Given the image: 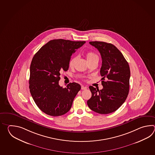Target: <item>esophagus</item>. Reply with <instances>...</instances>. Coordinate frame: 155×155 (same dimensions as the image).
<instances>
[{
  "instance_id": "esophagus-1",
  "label": "esophagus",
  "mask_w": 155,
  "mask_h": 155,
  "mask_svg": "<svg viewBox=\"0 0 155 155\" xmlns=\"http://www.w3.org/2000/svg\"><path fill=\"white\" fill-rule=\"evenodd\" d=\"M86 89H87V87H86V86H85L84 85L81 86V89H82V90H86Z\"/></svg>"
}]
</instances>
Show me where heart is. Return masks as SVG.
<instances>
[{"label":"heart","instance_id":"obj_1","mask_svg":"<svg viewBox=\"0 0 155 155\" xmlns=\"http://www.w3.org/2000/svg\"><path fill=\"white\" fill-rule=\"evenodd\" d=\"M85 55L86 59L88 62L91 61L92 60H99V56L95 53H94L93 51L87 52L86 53ZM76 60V57L75 56H74L71 58V59L70 60L69 64L70 68H73V66H74V64L75 63Z\"/></svg>","mask_w":155,"mask_h":155}]
</instances>
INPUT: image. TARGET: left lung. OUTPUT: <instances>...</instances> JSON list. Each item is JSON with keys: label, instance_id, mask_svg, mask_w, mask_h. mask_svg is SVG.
<instances>
[{"label": "left lung", "instance_id": "1", "mask_svg": "<svg viewBox=\"0 0 155 155\" xmlns=\"http://www.w3.org/2000/svg\"><path fill=\"white\" fill-rule=\"evenodd\" d=\"M89 43L99 50L101 56L100 74L102 76L103 89L99 90V88L90 86L92 96L87 104L94 112L108 114L119 109L127 97L130 67L122 53L112 44L96 41Z\"/></svg>", "mask_w": 155, "mask_h": 155}]
</instances>
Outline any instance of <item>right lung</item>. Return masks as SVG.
Here are the masks:
<instances>
[{"instance_id":"add662e5","label":"right lung","mask_w":155,"mask_h":155,"mask_svg":"<svg viewBox=\"0 0 155 155\" xmlns=\"http://www.w3.org/2000/svg\"><path fill=\"white\" fill-rule=\"evenodd\" d=\"M85 43L51 40L33 57L30 67V92L36 105L47 115H63L71 109L81 86L73 82L63 88L59 84L60 75L69 69L72 54Z\"/></svg>"}]
</instances>
